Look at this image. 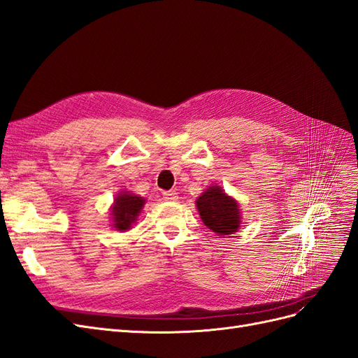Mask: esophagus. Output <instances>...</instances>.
Listing matches in <instances>:
<instances>
[{
	"mask_svg": "<svg viewBox=\"0 0 358 358\" xmlns=\"http://www.w3.org/2000/svg\"><path fill=\"white\" fill-rule=\"evenodd\" d=\"M163 198H165V201L173 202V201H177V199H178V193L172 192V190H169V192H163Z\"/></svg>",
	"mask_w": 358,
	"mask_h": 358,
	"instance_id": "obj_1",
	"label": "esophagus"
}]
</instances>
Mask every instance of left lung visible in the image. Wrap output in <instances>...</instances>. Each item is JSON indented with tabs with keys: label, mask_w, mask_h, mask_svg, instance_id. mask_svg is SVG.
Segmentation results:
<instances>
[{
	"label": "left lung",
	"mask_w": 358,
	"mask_h": 358,
	"mask_svg": "<svg viewBox=\"0 0 358 358\" xmlns=\"http://www.w3.org/2000/svg\"><path fill=\"white\" fill-rule=\"evenodd\" d=\"M196 207L203 224L217 236L238 231L241 223L238 202L228 196L220 186H210L196 199Z\"/></svg>",
	"instance_id": "obj_1"
}]
</instances>
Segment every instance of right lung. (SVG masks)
<instances>
[{
  "mask_svg": "<svg viewBox=\"0 0 358 358\" xmlns=\"http://www.w3.org/2000/svg\"><path fill=\"white\" fill-rule=\"evenodd\" d=\"M145 199L141 198L134 193L122 190L114 199V206L110 208L112 214V227L117 231H127L131 228L139 216V213L144 207Z\"/></svg>",
  "mask_w": 358,
  "mask_h": 358,
  "instance_id": "right-lung-1",
  "label": "right lung"
}]
</instances>
